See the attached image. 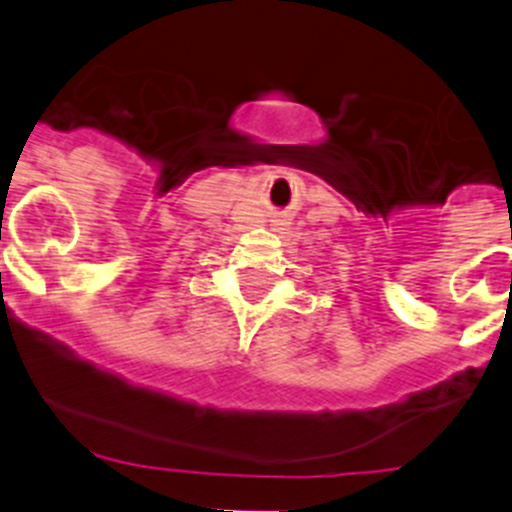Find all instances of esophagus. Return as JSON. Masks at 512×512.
Segmentation results:
<instances>
[{"label": "esophagus", "mask_w": 512, "mask_h": 512, "mask_svg": "<svg viewBox=\"0 0 512 512\" xmlns=\"http://www.w3.org/2000/svg\"><path fill=\"white\" fill-rule=\"evenodd\" d=\"M275 229H278V232H280V229H285V224H283V222H280V224H278V227H275Z\"/></svg>", "instance_id": "1"}]
</instances>
